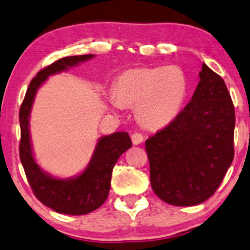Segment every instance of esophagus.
I'll use <instances>...</instances> for the list:
<instances>
[{
    "label": "esophagus",
    "mask_w": 250,
    "mask_h": 250,
    "mask_svg": "<svg viewBox=\"0 0 250 250\" xmlns=\"http://www.w3.org/2000/svg\"><path fill=\"white\" fill-rule=\"evenodd\" d=\"M131 141L134 145H140L143 141V135L141 133H134L131 135Z\"/></svg>",
    "instance_id": "esophagus-1"
}]
</instances>
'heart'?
I'll use <instances>...</instances> for the list:
<instances>
[{
  "label": "heart",
  "instance_id": "heart-1",
  "mask_svg": "<svg viewBox=\"0 0 250 250\" xmlns=\"http://www.w3.org/2000/svg\"><path fill=\"white\" fill-rule=\"evenodd\" d=\"M188 82L179 65L140 67L128 69L117 77L111 107H136V117L145 127L160 128L180 111L187 95Z\"/></svg>",
  "mask_w": 250,
  "mask_h": 250
}]
</instances>
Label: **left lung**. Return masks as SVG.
<instances>
[{"mask_svg": "<svg viewBox=\"0 0 250 250\" xmlns=\"http://www.w3.org/2000/svg\"><path fill=\"white\" fill-rule=\"evenodd\" d=\"M234 128L226 83L203 63L190 102L146 141L154 193L182 207L208 200L233 162Z\"/></svg>", "mask_w": 250, "mask_h": 250, "instance_id": "1", "label": "left lung"}]
</instances>
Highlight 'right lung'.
Here are the masks:
<instances>
[{
    "instance_id": "obj_1",
    "label": "right lung",
    "mask_w": 250,
    "mask_h": 250,
    "mask_svg": "<svg viewBox=\"0 0 250 250\" xmlns=\"http://www.w3.org/2000/svg\"><path fill=\"white\" fill-rule=\"evenodd\" d=\"M93 56L63 57L43 68L31 80L20 108V159L25 176L37 200L60 214L84 215L101 207L108 197L114 166L119 157L131 147V140L125 131L101 137L85 170L75 179L69 180L55 179L44 173L34 159L30 145L29 115L37 89L49 75L74 67Z\"/></svg>"
}]
</instances>
